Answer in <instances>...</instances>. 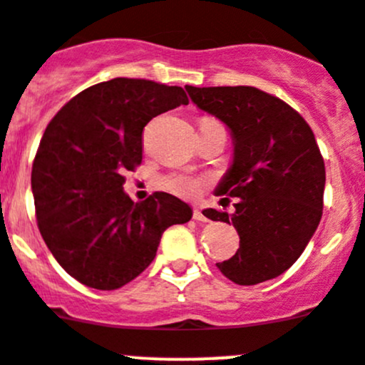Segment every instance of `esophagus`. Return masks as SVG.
I'll list each match as a JSON object with an SVG mask.
<instances>
[{
  "label": "esophagus",
  "mask_w": 365,
  "mask_h": 365,
  "mask_svg": "<svg viewBox=\"0 0 365 365\" xmlns=\"http://www.w3.org/2000/svg\"><path fill=\"white\" fill-rule=\"evenodd\" d=\"M192 217L196 221H207V217H205V214L202 212V209H200V207H194V210H192Z\"/></svg>",
  "instance_id": "34e87169"
}]
</instances>
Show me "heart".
Returning a JSON list of instances; mask_svg holds the SVG:
<instances>
[{"instance_id":"1","label":"heart","mask_w":365,"mask_h":365,"mask_svg":"<svg viewBox=\"0 0 365 365\" xmlns=\"http://www.w3.org/2000/svg\"><path fill=\"white\" fill-rule=\"evenodd\" d=\"M163 185L171 192L183 196V198H194L198 196L200 190L205 185V180L202 176L187 175V173H180V175H171L163 180Z\"/></svg>"}]
</instances>
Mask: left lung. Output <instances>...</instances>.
Returning <instances> with one entry per match:
<instances>
[{
    "instance_id": "left-lung-1",
    "label": "left lung",
    "mask_w": 365,
    "mask_h": 365,
    "mask_svg": "<svg viewBox=\"0 0 365 365\" xmlns=\"http://www.w3.org/2000/svg\"><path fill=\"white\" fill-rule=\"evenodd\" d=\"M185 90L234 138V162L216 192L236 198V212L203 214L232 223L240 248L216 267L243 286L277 277L299 259L322 217L326 169L315 135L292 106L254 86Z\"/></svg>"
}]
</instances>
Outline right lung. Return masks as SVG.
<instances>
[{
  "label": "right lung",
  "mask_w": 365,
  "mask_h": 365,
  "mask_svg": "<svg viewBox=\"0 0 365 365\" xmlns=\"http://www.w3.org/2000/svg\"><path fill=\"white\" fill-rule=\"evenodd\" d=\"M182 104L189 98L180 86L117 77L75 95L46 125L32 165L37 227L83 284H128L155 259L163 230L192 217L173 194L135 203L122 187L142 163L145 124Z\"/></svg>",
  "instance_id": "add662e5"
}]
</instances>
